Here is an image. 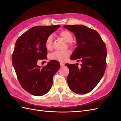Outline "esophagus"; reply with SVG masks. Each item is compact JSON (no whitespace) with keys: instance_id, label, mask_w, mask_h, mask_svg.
I'll return each instance as SVG.
<instances>
[{"instance_id":"34e87169","label":"esophagus","mask_w":121,"mask_h":121,"mask_svg":"<svg viewBox=\"0 0 121 121\" xmlns=\"http://www.w3.org/2000/svg\"><path fill=\"white\" fill-rule=\"evenodd\" d=\"M60 65H61V67H63V66H64V65H65L64 64L62 63H60Z\"/></svg>"}]
</instances>
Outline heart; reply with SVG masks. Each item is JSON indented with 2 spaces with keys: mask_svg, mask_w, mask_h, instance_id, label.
<instances>
[{
  "mask_svg": "<svg viewBox=\"0 0 121 121\" xmlns=\"http://www.w3.org/2000/svg\"><path fill=\"white\" fill-rule=\"evenodd\" d=\"M61 37L67 42H69V45L71 43L69 42L73 39V35L70 32L67 30L61 31L60 33ZM53 44V35L50 34L48 36L45 40V47L48 50L52 49ZM71 54V52L69 50H61L56 51L50 55V59L52 60H57L59 61H64L67 60V58Z\"/></svg>",
  "mask_w": 121,
  "mask_h": 121,
  "instance_id": "b5f03b06",
  "label": "heart"
}]
</instances>
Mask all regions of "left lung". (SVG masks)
<instances>
[{
    "label": "left lung",
    "instance_id": "obj_1",
    "mask_svg": "<svg viewBox=\"0 0 121 121\" xmlns=\"http://www.w3.org/2000/svg\"><path fill=\"white\" fill-rule=\"evenodd\" d=\"M77 39V46L71 60L81 61V67L66 64L69 69L67 82L70 89L79 94L92 91L103 77L107 67V50L105 43L98 33L81 25H65Z\"/></svg>",
    "mask_w": 121,
    "mask_h": 121
}]
</instances>
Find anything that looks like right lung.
<instances>
[{
  "mask_svg": "<svg viewBox=\"0 0 121 121\" xmlns=\"http://www.w3.org/2000/svg\"><path fill=\"white\" fill-rule=\"evenodd\" d=\"M60 25L37 26L18 38L12 55L13 67L21 85L28 92L40 96L50 90L53 77L60 68L59 62L52 60L40 67L38 60H45L47 54L45 40Z\"/></svg>",
  "mask_w": 121,
  "mask_h": 121,
  "instance_id": "obj_1",
  "label": "right lung"
}]
</instances>
